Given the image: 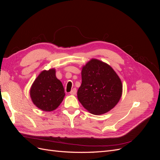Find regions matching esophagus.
I'll list each match as a JSON object with an SVG mask.
<instances>
[{"label":"esophagus","instance_id":"esophagus-1","mask_svg":"<svg viewBox=\"0 0 160 160\" xmlns=\"http://www.w3.org/2000/svg\"><path fill=\"white\" fill-rule=\"evenodd\" d=\"M77 93V89H75V88H74V89H72V90H71V91L70 92V94L71 95H75Z\"/></svg>","mask_w":160,"mask_h":160}]
</instances>
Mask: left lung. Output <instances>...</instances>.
Returning a JSON list of instances; mask_svg holds the SVG:
<instances>
[{
    "label": "left lung",
    "instance_id": "obj_1",
    "mask_svg": "<svg viewBox=\"0 0 160 160\" xmlns=\"http://www.w3.org/2000/svg\"><path fill=\"white\" fill-rule=\"evenodd\" d=\"M81 79L77 98L91 113H105L119 102L122 95V83L108 64L92 59L82 68Z\"/></svg>",
    "mask_w": 160,
    "mask_h": 160
}]
</instances>
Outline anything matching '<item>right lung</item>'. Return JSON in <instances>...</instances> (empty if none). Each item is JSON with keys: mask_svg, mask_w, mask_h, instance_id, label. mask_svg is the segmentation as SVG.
Here are the masks:
<instances>
[{"mask_svg": "<svg viewBox=\"0 0 160 160\" xmlns=\"http://www.w3.org/2000/svg\"><path fill=\"white\" fill-rule=\"evenodd\" d=\"M30 95L33 103L42 111H52L59 107L65 93L55 69L41 72L31 86Z\"/></svg>", "mask_w": 160, "mask_h": 160, "instance_id": "right-lung-1", "label": "right lung"}]
</instances>
